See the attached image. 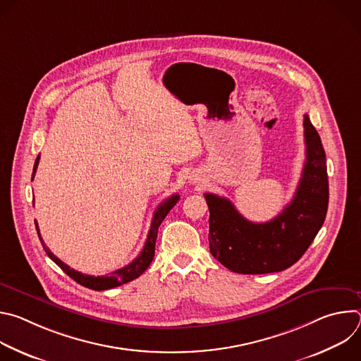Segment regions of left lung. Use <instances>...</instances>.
<instances>
[{"instance_id": "obj_1", "label": "left lung", "mask_w": 361, "mask_h": 361, "mask_svg": "<svg viewBox=\"0 0 361 361\" xmlns=\"http://www.w3.org/2000/svg\"><path fill=\"white\" fill-rule=\"evenodd\" d=\"M305 163L297 191L267 223H251L220 195L204 194L210 210V252L240 274H267L291 267L322 228L329 207L326 152L317 130L304 116Z\"/></svg>"}]
</instances>
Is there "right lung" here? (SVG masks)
Instances as JSON below:
<instances>
[{"mask_svg":"<svg viewBox=\"0 0 361 361\" xmlns=\"http://www.w3.org/2000/svg\"><path fill=\"white\" fill-rule=\"evenodd\" d=\"M38 163H39V156L37 157L35 163H34V170H32V177L31 180H34V176H35V171H37V167H38ZM180 200V195L178 194H173L171 197H169L167 200H164L159 207L156 210V213H154L152 216V221H151V226H149V231H148V235H147V240H145V244L140 252V255L137 257L135 260H133L128 266L120 269V270H116L113 271L111 276H98V277H94V276H88V274H82L80 271H75L74 269H71L70 266H67L66 263H63L59 257H56L53 252L49 251V248L45 245L44 240L41 238V234H39V230H38V224L35 221V228H37V233H38V237H39V241L42 244V248L45 250L47 255L49 257L51 260H53L67 276H70L74 281H77L78 284L87 287V288H91V290H97V291H101V290H110V288H114V287H118L121 284H126L128 281H133L134 279L140 277L147 269L148 266L151 264L152 259H154V251H156V240H157V233H159V227L160 224L163 223V220L166 219V216L170 213V210L174 207V205L178 202Z\"/></svg>","mask_w":361,"mask_h":361,"instance_id":"obj_1","label":"right lung"}]
</instances>
